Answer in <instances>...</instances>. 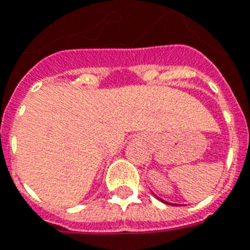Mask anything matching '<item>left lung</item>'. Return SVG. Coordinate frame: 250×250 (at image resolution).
Instances as JSON below:
<instances>
[{
	"instance_id": "obj_1",
	"label": "left lung",
	"mask_w": 250,
	"mask_h": 250,
	"mask_svg": "<svg viewBox=\"0 0 250 250\" xmlns=\"http://www.w3.org/2000/svg\"><path fill=\"white\" fill-rule=\"evenodd\" d=\"M153 194H154V193H153ZM154 197H157V198H158V200H160V201H162V202H164V204H168V205H176V206H178V204H170V202L165 201V200H162V198H160V197H158V196H157V194H154ZM179 205H180V204H179Z\"/></svg>"
}]
</instances>
